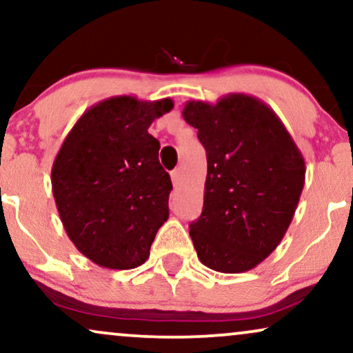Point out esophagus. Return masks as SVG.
<instances>
[{"label":"esophagus","mask_w":353,"mask_h":353,"mask_svg":"<svg viewBox=\"0 0 353 353\" xmlns=\"http://www.w3.org/2000/svg\"><path fill=\"white\" fill-rule=\"evenodd\" d=\"M171 179H172L174 187L181 185V171H179V169H176V171L171 172Z\"/></svg>","instance_id":"1"}]
</instances>
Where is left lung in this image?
Segmentation results:
<instances>
[{"instance_id":"obj_1","label":"left lung","mask_w":353,"mask_h":353,"mask_svg":"<svg viewBox=\"0 0 353 353\" xmlns=\"http://www.w3.org/2000/svg\"><path fill=\"white\" fill-rule=\"evenodd\" d=\"M184 120L207 151L203 210L190 238L203 265L241 274L275 251L305 185V158L265 102L231 92L185 102Z\"/></svg>"}]
</instances>
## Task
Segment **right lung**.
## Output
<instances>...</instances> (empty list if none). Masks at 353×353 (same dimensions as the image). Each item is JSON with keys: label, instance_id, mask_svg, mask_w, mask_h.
I'll list each match as a JSON object with an SVG mask.
<instances>
[{"label": "right lung", "instance_id": "right-lung-1", "mask_svg": "<svg viewBox=\"0 0 353 353\" xmlns=\"http://www.w3.org/2000/svg\"><path fill=\"white\" fill-rule=\"evenodd\" d=\"M172 99L114 96L84 112L52 166V190L71 243L94 264L128 270L145 264L169 216L172 182L159 164L154 119Z\"/></svg>", "mask_w": 353, "mask_h": 353}]
</instances>
